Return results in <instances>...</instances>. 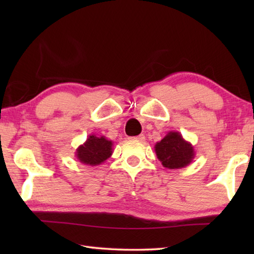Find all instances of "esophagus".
I'll list each match as a JSON object with an SVG mask.
<instances>
[{
  "instance_id": "obj_1",
  "label": "esophagus",
  "mask_w": 254,
  "mask_h": 254,
  "mask_svg": "<svg viewBox=\"0 0 254 254\" xmlns=\"http://www.w3.org/2000/svg\"><path fill=\"white\" fill-rule=\"evenodd\" d=\"M132 140H134V141H140V142H142V141H144V135L143 134H140V135H136V136H133V137H131Z\"/></svg>"
}]
</instances>
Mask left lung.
Listing matches in <instances>:
<instances>
[{"instance_id":"left-lung-1","label":"left lung","mask_w":254,"mask_h":254,"mask_svg":"<svg viewBox=\"0 0 254 254\" xmlns=\"http://www.w3.org/2000/svg\"><path fill=\"white\" fill-rule=\"evenodd\" d=\"M157 158L165 168L180 169L190 165L195 158V149L178 131H169L154 144Z\"/></svg>"}]
</instances>
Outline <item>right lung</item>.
I'll list each match as a JSON object with an SVG mask.
<instances>
[{
  "label": "right lung",
  "mask_w": 254,
  "mask_h": 254,
  "mask_svg": "<svg viewBox=\"0 0 254 254\" xmlns=\"http://www.w3.org/2000/svg\"><path fill=\"white\" fill-rule=\"evenodd\" d=\"M113 141L104 135H88L83 144L76 149L75 157L87 166H98L105 162L113 153Z\"/></svg>",
  "instance_id": "obj_1"
}]
</instances>
